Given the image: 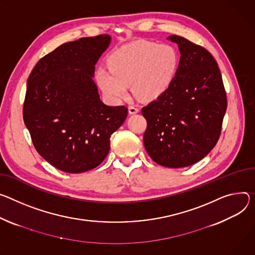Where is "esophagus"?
I'll return each mask as SVG.
<instances>
[{
    "label": "esophagus",
    "instance_id": "34e87169",
    "mask_svg": "<svg viewBox=\"0 0 255 255\" xmlns=\"http://www.w3.org/2000/svg\"><path fill=\"white\" fill-rule=\"evenodd\" d=\"M128 109H129L130 114H136V113L139 112V108H138L136 105H130L128 107Z\"/></svg>",
    "mask_w": 255,
    "mask_h": 255
}]
</instances>
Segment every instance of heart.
I'll return each instance as SVG.
<instances>
[{"label":"heart","instance_id":"heart-1","mask_svg":"<svg viewBox=\"0 0 255 255\" xmlns=\"http://www.w3.org/2000/svg\"><path fill=\"white\" fill-rule=\"evenodd\" d=\"M110 69L100 67L96 77L104 94L113 102L127 96L128 85L137 99L152 101L171 85L178 55L171 45L151 41L133 42L116 50L109 58Z\"/></svg>","mask_w":255,"mask_h":255}]
</instances>
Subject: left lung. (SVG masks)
Here are the masks:
<instances>
[{"mask_svg":"<svg viewBox=\"0 0 255 255\" xmlns=\"http://www.w3.org/2000/svg\"><path fill=\"white\" fill-rule=\"evenodd\" d=\"M181 58L169 88L141 109L147 126L143 143L156 164L191 166L217 144L227 110V96L217 61L201 45L171 35Z\"/></svg>","mask_w":255,"mask_h":255,"instance_id":"8db88e82","label":"left lung"}]
</instances>
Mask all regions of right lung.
Returning a JSON list of instances; mask_svg holds the SVG:
<instances>
[{
  "label": "right lung",
  "instance_id": "1",
  "mask_svg": "<svg viewBox=\"0 0 255 255\" xmlns=\"http://www.w3.org/2000/svg\"><path fill=\"white\" fill-rule=\"evenodd\" d=\"M110 40L101 34L65 42L42 57L28 77L23 120L36 151L63 172L97 168L127 117L125 106L101 101L92 80Z\"/></svg>",
  "mask_w": 255,
  "mask_h": 255
}]
</instances>
